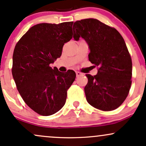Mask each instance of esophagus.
Segmentation results:
<instances>
[{"label": "esophagus", "instance_id": "1", "mask_svg": "<svg viewBox=\"0 0 146 146\" xmlns=\"http://www.w3.org/2000/svg\"><path fill=\"white\" fill-rule=\"evenodd\" d=\"M82 75V73L81 72H80V71H76V75H77V77L80 76V75Z\"/></svg>", "mask_w": 146, "mask_h": 146}]
</instances>
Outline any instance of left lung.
I'll use <instances>...</instances> for the list:
<instances>
[{"label":"left lung","mask_w":146,"mask_h":146,"mask_svg":"<svg viewBox=\"0 0 146 146\" xmlns=\"http://www.w3.org/2000/svg\"><path fill=\"white\" fill-rule=\"evenodd\" d=\"M73 38H84L89 46V61L98 74H86L84 88L88 104L104 111L118 108L126 99L132 84V59L116 29L94 18L75 22Z\"/></svg>","instance_id":"1"}]
</instances>
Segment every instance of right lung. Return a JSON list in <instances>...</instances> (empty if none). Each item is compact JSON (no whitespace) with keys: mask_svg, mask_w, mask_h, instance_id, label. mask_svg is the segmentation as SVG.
I'll return each instance as SVG.
<instances>
[{"mask_svg":"<svg viewBox=\"0 0 146 146\" xmlns=\"http://www.w3.org/2000/svg\"><path fill=\"white\" fill-rule=\"evenodd\" d=\"M73 23L34 25L15 46L11 72L17 89L27 105L42 116L62 108L76 77L73 70L62 73L51 66L73 38Z\"/></svg>","mask_w":146,"mask_h":146,"instance_id":"1","label":"right lung"}]
</instances>
